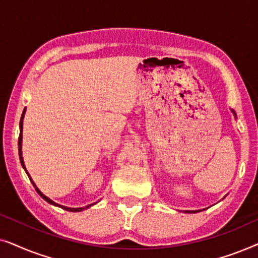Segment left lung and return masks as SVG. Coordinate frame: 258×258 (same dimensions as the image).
<instances>
[{
  "label": "left lung",
  "mask_w": 258,
  "mask_h": 258,
  "mask_svg": "<svg viewBox=\"0 0 258 258\" xmlns=\"http://www.w3.org/2000/svg\"><path fill=\"white\" fill-rule=\"evenodd\" d=\"M231 111L234 112V115H235V117H236V114H235V111H234V110H231ZM199 211H200V210H194V211H188V210H186L185 213H199Z\"/></svg>",
  "instance_id": "8db88e82"
}]
</instances>
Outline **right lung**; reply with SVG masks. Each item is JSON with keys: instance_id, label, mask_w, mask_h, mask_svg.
<instances>
[{"instance_id": "obj_1", "label": "right lung", "mask_w": 258, "mask_h": 258, "mask_svg": "<svg viewBox=\"0 0 258 258\" xmlns=\"http://www.w3.org/2000/svg\"><path fill=\"white\" fill-rule=\"evenodd\" d=\"M24 114H26V109H24V110H23V112H22V116H21V121H20V136H19V155H20V161H21V164H22V168L24 169V170H26L27 175L29 176L30 181H31V183H33V185L35 186V189H36V191H37L38 195H40V196L42 197V199H43L44 201H47L48 203L52 204V206H55V207H59V208H62V209L67 210V211H73V213H79V211H82V210H84V209H88V208H89V207L94 206L95 203H93V204H89V206H87V207H83V208H69V207L61 206V204H58V203L54 202V201L50 200V199H49V197L45 196L44 194H42V192H41V190L37 188L36 184H35L33 179H31L30 175H29V172L27 171V169H26V165H24V162H23V157H22V132H23V118H24Z\"/></svg>"}]
</instances>
